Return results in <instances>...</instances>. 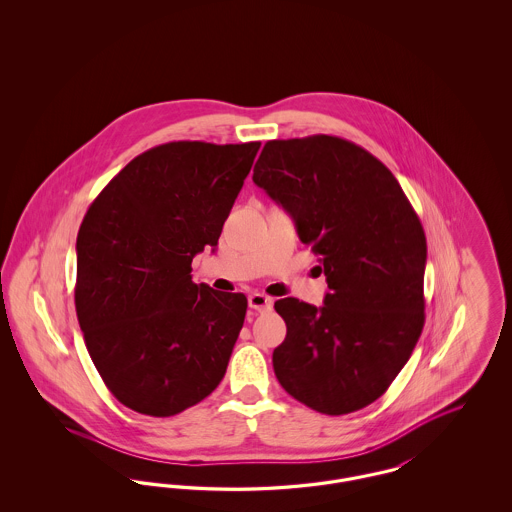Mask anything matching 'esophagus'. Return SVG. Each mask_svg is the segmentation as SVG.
I'll return each mask as SVG.
<instances>
[{
    "label": "esophagus",
    "mask_w": 512,
    "mask_h": 512,
    "mask_svg": "<svg viewBox=\"0 0 512 512\" xmlns=\"http://www.w3.org/2000/svg\"><path fill=\"white\" fill-rule=\"evenodd\" d=\"M247 303H249V307L255 309V311H268V309L272 307V299L267 297L265 293H251V295L247 297Z\"/></svg>",
    "instance_id": "esophagus-1"
}]
</instances>
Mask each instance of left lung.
<instances>
[{"label": "left lung", "mask_w": 512, "mask_h": 512, "mask_svg": "<svg viewBox=\"0 0 512 512\" xmlns=\"http://www.w3.org/2000/svg\"><path fill=\"white\" fill-rule=\"evenodd\" d=\"M253 182L290 213L330 288L320 309L274 303L288 326L274 374L313 411H359L386 393L422 334L420 219L390 169L338 136L270 140Z\"/></svg>", "instance_id": "obj_1"}]
</instances>
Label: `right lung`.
Masks as SVG:
<instances>
[{
	"mask_svg": "<svg viewBox=\"0 0 512 512\" xmlns=\"http://www.w3.org/2000/svg\"><path fill=\"white\" fill-rule=\"evenodd\" d=\"M261 142H169L134 157L76 238L74 303L88 353L124 407L174 416L215 390L244 326V293L192 282Z\"/></svg>",
	"mask_w": 512,
	"mask_h": 512,
	"instance_id": "right-lung-1",
	"label": "right lung"
}]
</instances>
